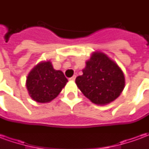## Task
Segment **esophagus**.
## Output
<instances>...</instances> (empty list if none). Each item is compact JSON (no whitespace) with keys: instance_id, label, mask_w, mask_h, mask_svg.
I'll return each mask as SVG.
<instances>
[{"instance_id":"obj_1","label":"esophagus","mask_w":149,"mask_h":149,"mask_svg":"<svg viewBox=\"0 0 149 149\" xmlns=\"http://www.w3.org/2000/svg\"><path fill=\"white\" fill-rule=\"evenodd\" d=\"M69 80L71 81H74L76 80V76H73V77H72L71 78H69Z\"/></svg>"}]
</instances>
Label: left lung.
<instances>
[{"label": "left lung", "instance_id": "8db88e82", "mask_svg": "<svg viewBox=\"0 0 149 149\" xmlns=\"http://www.w3.org/2000/svg\"><path fill=\"white\" fill-rule=\"evenodd\" d=\"M82 72L83 75L76 78V84L93 104L105 105L111 103L125 88V75L121 68L102 52H94Z\"/></svg>", "mask_w": 149, "mask_h": 149}]
</instances>
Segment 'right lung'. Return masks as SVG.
Masks as SVG:
<instances>
[{"mask_svg":"<svg viewBox=\"0 0 149 149\" xmlns=\"http://www.w3.org/2000/svg\"><path fill=\"white\" fill-rule=\"evenodd\" d=\"M68 82L63 72L56 70L50 61L37 64L28 75L26 88L30 97L38 103L55 99Z\"/></svg>","mask_w":149,"mask_h":149,"instance_id":"right-lung-1","label":"right lung"}]
</instances>
